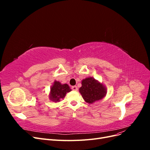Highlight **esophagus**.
<instances>
[{
  "instance_id": "obj_1",
  "label": "esophagus",
  "mask_w": 150,
  "mask_h": 150,
  "mask_svg": "<svg viewBox=\"0 0 150 150\" xmlns=\"http://www.w3.org/2000/svg\"><path fill=\"white\" fill-rule=\"evenodd\" d=\"M71 89H72V90H73V91H78V87H77L76 86H72Z\"/></svg>"
}]
</instances>
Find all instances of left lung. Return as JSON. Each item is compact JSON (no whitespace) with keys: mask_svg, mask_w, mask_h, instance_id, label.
Here are the masks:
<instances>
[{"mask_svg":"<svg viewBox=\"0 0 150 150\" xmlns=\"http://www.w3.org/2000/svg\"><path fill=\"white\" fill-rule=\"evenodd\" d=\"M79 92L86 102L92 104L100 100L106 94V91L102 84L94 79L88 78L82 81Z\"/></svg>","mask_w":150,"mask_h":150,"instance_id":"obj_1","label":"left lung"}]
</instances>
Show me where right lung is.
<instances>
[{"mask_svg": "<svg viewBox=\"0 0 150 150\" xmlns=\"http://www.w3.org/2000/svg\"><path fill=\"white\" fill-rule=\"evenodd\" d=\"M71 91L69 86L67 84H61L58 81H55L51 89L50 99L54 102H59L61 99L65 97L66 93L70 92Z\"/></svg>", "mask_w": 150, "mask_h": 150, "instance_id": "add662e5", "label": "right lung"}]
</instances>
